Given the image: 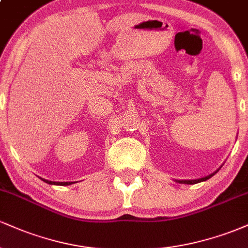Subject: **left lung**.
Listing matches in <instances>:
<instances>
[{
	"label": "left lung",
	"mask_w": 248,
	"mask_h": 248,
	"mask_svg": "<svg viewBox=\"0 0 248 248\" xmlns=\"http://www.w3.org/2000/svg\"><path fill=\"white\" fill-rule=\"evenodd\" d=\"M217 171H218V170H217ZM217 171H216V172H217ZM216 172H213V173H211V175H209V176H205V177H203V178L186 179V181H183V179H182V181H179V179H176V182H178V183H182V184H196V183H199V182H203V181H206V179L211 178Z\"/></svg>",
	"instance_id": "left-lung-1"
}]
</instances>
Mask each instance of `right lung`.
Wrapping results in <instances>:
<instances>
[{
  "label": "right lung",
  "mask_w": 248,
  "mask_h": 248,
  "mask_svg": "<svg viewBox=\"0 0 248 248\" xmlns=\"http://www.w3.org/2000/svg\"><path fill=\"white\" fill-rule=\"evenodd\" d=\"M42 179L45 182V183L53 184V186H70V184H72V183H70V182H52V181H47V179H44V178H42Z\"/></svg>",
  "instance_id": "right-lung-1"
}]
</instances>
